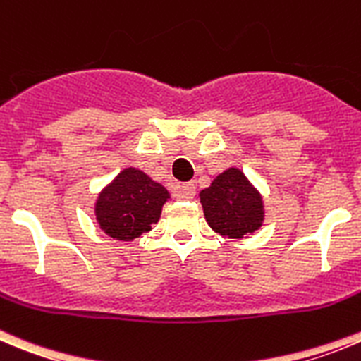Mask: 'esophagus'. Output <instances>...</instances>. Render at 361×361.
Returning <instances> with one entry per match:
<instances>
[{
    "label": "esophagus",
    "mask_w": 361,
    "mask_h": 361,
    "mask_svg": "<svg viewBox=\"0 0 361 361\" xmlns=\"http://www.w3.org/2000/svg\"><path fill=\"white\" fill-rule=\"evenodd\" d=\"M195 195V185L192 181L183 183L180 188V199H192Z\"/></svg>",
    "instance_id": "34e87169"
}]
</instances>
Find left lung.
I'll return each mask as SVG.
<instances>
[{
    "mask_svg": "<svg viewBox=\"0 0 361 361\" xmlns=\"http://www.w3.org/2000/svg\"><path fill=\"white\" fill-rule=\"evenodd\" d=\"M199 197L206 222L220 236L245 238L257 231L264 219L261 194L236 167L219 174Z\"/></svg>",
    "mask_w": 361,
    "mask_h": 361,
    "instance_id": "8db88e82",
    "label": "left lung"
}]
</instances>
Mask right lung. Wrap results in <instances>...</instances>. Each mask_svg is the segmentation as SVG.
Instances as JSON below:
<instances>
[{
  "label": "right lung",
  "mask_w": 361,
  "mask_h": 361,
  "mask_svg": "<svg viewBox=\"0 0 361 361\" xmlns=\"http://www.w3.org/2000/svg\"><path fill=\"white\" fill-rule=\"evenodd\" d=\"M169 192L135 167L121 171L100 192L95 204L97 222L107 236L132 241L159 222Z\"/></svg>",
  "instance_id": "right-lung-1"
}]
</instances>
